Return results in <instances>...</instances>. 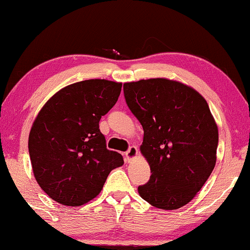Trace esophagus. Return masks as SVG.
<instances>
[{"instance_id":"obj_1","label":"esophagus","mask_w":250,"mask_h":250,"mask_svg":"<svg viewBox=\"0 0 250 250\" xmlns=\"http://www.w3.org/2000/svg\"><path fill=\"white\" fill-rule=\"evenodd\" d=\"M139 154V150H138V147H135V146H131V147L128 148V150L125 153V158L126 161H132L133 158H135L138 156Z\"/></svg>"}]
</instances>
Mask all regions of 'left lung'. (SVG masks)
Listing matches in <instances>:
<instances>
[{
	"label": "left lung",
	"instance_id": "8db88e82",
	"mask_svg": "<svg viewBox=\"0 0 250 250\" xmlns=\"http://www.w3.org/2000/svg\"><path fill=\"white\" fill-rule=\"evenodd\" d=\"M124 95L144 127L140 151L151 172L139 195L155 208L186 206L216 165L218 127L206 99L167 78L125 83Z\"/></svg>",
	"mask_w": 250,
	"mask_h": 250
}]
</instances>
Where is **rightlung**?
<instances>
[{"mask_svg":"<svg viewBox=\"0 0 250 250\" xmlns=\"http://www.w3.org/2000/svg\"><path fill=\"white\" fill-rule=\"evenodd\" d=\"M122 83L88 79L58 90L44 103L28 135L32 170L50 199L83 206L99 195L124 160L106 149L99 123L117 102Z\"/></svg>","mask_w":250,"mask_h":250,"instance_id":"obj_1","label":"right lung"}]
</instances>
